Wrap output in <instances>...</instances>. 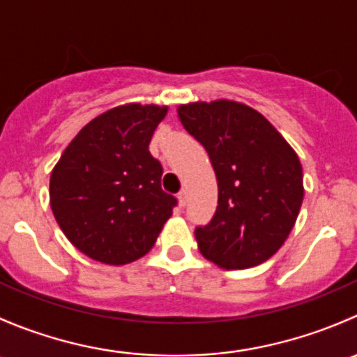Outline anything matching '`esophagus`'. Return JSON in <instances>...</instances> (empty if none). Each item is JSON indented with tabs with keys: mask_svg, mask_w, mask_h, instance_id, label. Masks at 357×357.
<instances>
[{
	"mask_svg": "<svg viewBox=\"0 0 357 357\" xmlns=\"http://www.w3.org/2000/svg\"><path fill=\"white\" fill-rule=\"evenodd\" d=\"M178 200H179V205L185 207L186 202H188V193H186V190H181V192L178 193Z\"/></svg>",
	"mask_w": 357,
	"mask_h": 357,
	"instance_id": "1",
	"label": "esophagus"
}]
</instances>
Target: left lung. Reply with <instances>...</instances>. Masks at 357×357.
Returning a JSON list of instances; mask_svg holds the SVG:
<instances>
[{
	"mask_svg": "<svg viewBox=\"0 0 357 357\" xmlns=\"http://www.w3.org/2000/svg\"><path fill=\"white\" fill-rule=\"evenodd\" d=\"M178 115L207 150L218 178V208L195 228L202 255L225 269L268 261L290 235L304 199L297 153L243 103H190Z\"/></svg>",
	"mask_w": 357,
	"mask_h": 357,
	"instance_id": "obj_1",
	"label": "left lung"
}]
</instances>
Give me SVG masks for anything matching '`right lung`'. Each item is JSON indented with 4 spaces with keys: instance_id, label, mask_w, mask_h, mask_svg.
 I'll return each instance as SVG.
<instances>
[{
    "instance_id": "right-lung-1",
    "label": "right lung",
    "mask_w": 357,
    "mask_h": 357,
    "mask_svg": "<svg viewBox=\"0 0 357 357\" xmlns=\"http://www.w3.org/2000/svg\"><path fill=\"white\" fill-rule=\"evenodd\" d=\"M167 107H117L93 119L60 157L50 204L72 245L95 261L128 264L155 243L178 199L160 186L149 145Z\"/></svg>"
}]
</instances>
